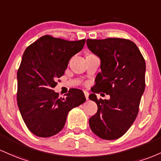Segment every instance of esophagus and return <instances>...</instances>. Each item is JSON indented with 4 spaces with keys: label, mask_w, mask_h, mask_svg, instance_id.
Masks as SVG:
<instances>
[{
    "label": "esophagus",
    "mask_w": 161,
    "mask_h": 161,
    "mask_svg": "<svg viewBox=\"0 0 161 161\" xmlns=\"http://www.w3.org/2000/svg\"><path fill=\"white\" fill-rule=\"evenodd\" d=\"M84 95H85V97H86V100H87L88 99H89V93H88L87 91H86V90H84Z\"/></svg>",
    "instance_id": "esophagus-1"
}]
</instances>
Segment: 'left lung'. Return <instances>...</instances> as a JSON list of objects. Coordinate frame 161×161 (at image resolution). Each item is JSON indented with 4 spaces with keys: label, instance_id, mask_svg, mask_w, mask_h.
I'll use <instances>...</instances> for the list:
<instances>
[{
    "label": "left lung",
    "instance_id": "left-lung-1",
    "mask_svg": "<svg viewBox=\"0 0 161 161\" xmlns=\"http://www.w3.org/2000/svg\"><path fill=\"white\" fill-rule=\"evenodd\" d=\"M88 48L100 59L101 72L89 96L98 106L90 117V129L105 140L122 137L138 113L145 88V61L133 42L119 38L87 39ZM103 92L109 100H97L95 93Z\"/></svg>",
    "mask_w": 161,
    "mask_h": 161
}]
</instances>
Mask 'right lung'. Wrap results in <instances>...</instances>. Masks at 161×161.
I'll return each instance as SVG.
<instances>
[{"label":"right lung","mask_w":161,"mask_h":161,"mask_svg":"<svg viewBox=\"0 0 161 161\" xmlns=\"http://www.w3.org/2000/svg\"><path fill=\"white\" fill-rule=\"evenodd\" d=\"M86 39L68 41L43 36L25 50L17 71V105L29 130L48 138L64 128L73 108L86 101L82 90L71 89L66 97H58L53 88L64 74L72 56L79 52Z\"/></svg>","instance_id":"obj_1"}]
</instances>
